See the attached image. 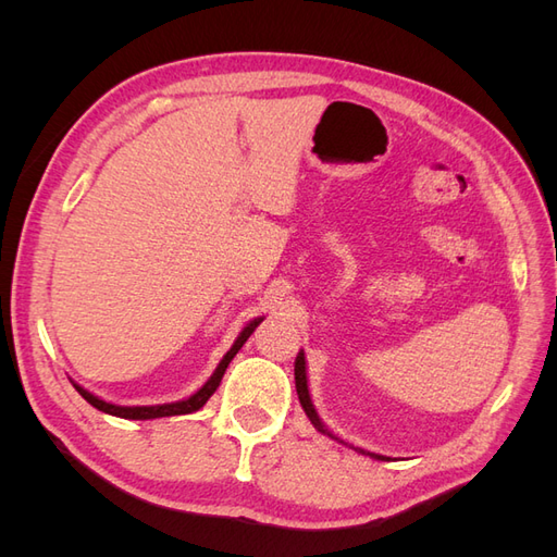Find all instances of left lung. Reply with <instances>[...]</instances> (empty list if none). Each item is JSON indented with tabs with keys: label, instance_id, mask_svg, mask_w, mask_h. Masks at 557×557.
<instances>
[{
	"label": "left lung",
	"instance_id": "8db88e82",
	"mask_svg": "<svg viewBox=\"0 0 557 557\" xmlns=\"http://www.w3.org/2000/svg\"><path fill=\"white\" fill-rule=\"evenodd\" d=\"M295 387H297V397H299L301 409H305V413L309 416V420H311V423H313V428H315L318 432L327 434L330 440H334V442H339V444H344V446H348V448H356V446L346 444L344 440H339V436H336V434H332V432H330V430L323 425V420L318 418V413H315V407H313V401H311V395H309L305 350H299V352H297V360H295ZM356 450H358V453H362V455H369V458H376V460H391V458H385V455H376V453H369V450H362V448H356Z\"/></svg>",
	"mask_w": 557,
	"mask_h": 557
}]
</instances>
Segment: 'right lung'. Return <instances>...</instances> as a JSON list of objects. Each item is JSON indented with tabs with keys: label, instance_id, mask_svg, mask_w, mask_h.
I'll list each match as a JSON object with an SVG mask.
<instances>
[{
	"label": "right lung",
	"instance_id": "right-lung-1",
	"mask_svg": "<svg viewBox=\"0 0 557 557\" xmlns=\"http://www.w3.org/2000/svg\"><path fill=\"white\" fill-rule=\"evenodd\" d=\"M262 320H264V318L250 320V323L239 332L237 342H234V344H232V348L225 352V358L221 360V364L215 367L213 376H211L205 385H201L195 395H190L188 399L172 401V404H156V407H117V404H111V401H104V399L95 397L92 393H88V391H86V387H81V385H76V383H74V387H76L78 395H81L83 399H86L88 404H92L95 409L104 411V413H109V416L127 418V420H150V418H164V416H183V413H193V411H197V409L205 407L207 399L215 393V387L221 385V381H223V374H225L227 364L232 362V358H234V356H237L239 348L246 344L248 336H250L252 332H256V327L262 323Z\"/></svg>",
	"mask_w": 557,
	"mask_h": 557
}]
</instances>
